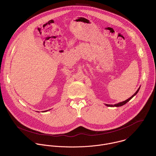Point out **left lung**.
<instances>
[{
	"instance_id": "obj_1",
	"label": "left lung",
	"mask_w": 156,
	"mask_h": 156,
	"mask_svg": "<svg viewBox=\"0 0 156 156\" xmlns=\"http://www.w3.org/2000/svg\"><path fill=\"white\" fill-rule=\"evenodd\" d=\"M140 87L138 88V89L136 90V92L131 97H130L129 98L127 99L126 100H125V101H122V102H120V103H118L115 104V105H108V104H105V105H106V106H108V107H120V106H122L124 105L125 104H126L128 101H129L133 97L134 95H136L137 94V92H139V89H140Z\"/></svg>"
}]
</instances>
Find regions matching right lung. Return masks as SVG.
I'll list each match as a JSON object with an SVG mask.
<instances>
[{"mask_svg": "<svg viewBox=\"0 0 156 156\" xmlns=\"http://www.w3.org/2000/svg\"><path fill=\"white\" fill-rule=\"evenodd\" d=\"M50 109H49V110H47V111H43V112H47L48 111H50Z\"/></svg>", "mask_w": 156, "mask_h": 156, "instance_id": "1", "label": "right lung"}]
</instances>
